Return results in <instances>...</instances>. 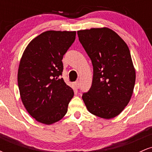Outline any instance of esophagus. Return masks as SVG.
<instances>
[{"label":"esophagus","instance_id":"1","mask_svg":"<svg viewBox=\"0 0 152 152\" xmlns=\"http://www.w3.org/2000/svg\"><path fill=\"white\" fill-rule=\"evenodd\" d=\"M75 86H76V87L77 88H79V87H80V81H76V82H75Z\"/></svg>","mask_w":152,"mask_h":152}]
</instances>
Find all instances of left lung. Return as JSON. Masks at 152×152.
I'll list each match as a JSON object with an SVG mask.
<instances>
[{"label": "left lung", "instance_id": "1", "mask_svg": "<svg viewBox=\"0 0 152 152\" xmlns=\"http://www.w3.org/2000/svg\"><path fill=\"white\" fill-rule=\"evenodd\" d=\"M77 34L94 70L91 86L82 99L92 114L114 118L127 106L133 94L136 73L129 49L108 28L78 31Z\"/></svg>", "mask_w": 152, "mask_h": 152}]
</instances>
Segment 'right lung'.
Returning <instances> with one entry per match:
<instances>
[{
	"mask_svg": "<svg viewBox=\"0 0 152 152\" xmlns=\"http://www.w3.org/2000/svg\"><path fill=\"white\" fill-rule=\"evenodd\" d=\"M76 31H48L29 43L18 72L20 98L36 121L51 124L65 116L74 91L64 82L62 59L76 39Z\"/></svg>",
	"mask_w": 152,
	"mask_h": 152,
	"instance_id": "right-lung-1",
	"label": "right lung"
}]
</instances>
